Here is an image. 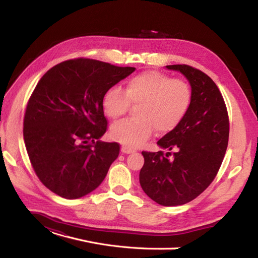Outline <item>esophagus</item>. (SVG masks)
Instances as JSON below:
<instances>
[{"instance_id": "34e87169", "label": "esophagus", "mask_w": 258, "mask_h": 258, "mask_svg": "<svg viewBox=\"0 0 258 258\" xmlns=\"http://www.w3.org/2000/svg\"><path fill=\"white\" fill-rule=\"evenodd\" d=\"M121 152L124 153V154H131V153L135 152V148H131L127 145H122L121 146Z\"/></svg>"}]
</instances>
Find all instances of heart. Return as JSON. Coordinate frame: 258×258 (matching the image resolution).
Segmentation results:
<instances>
[{
	"label": "heart",
	"mask_w": 258,
	"mask_h": 258,
	"mask_svg": "<svg viewBox=\"0 0 258 258\" xmlns=\"http://www.w3.org/2000/svg\"><path fill=\"white\" fill-rule=\"evenodd\" d=\"M192 88L188 82L173 79L158 71H145L129 79L124 91L108 88L102 106L111 119H119L138 105V118L117 122L111 129L112 137L129 147L141 146L155 129L168 134L183 121L192 102Z\"/></svg>",
	"instance_id": "b5f03b06"
}]
</instances>
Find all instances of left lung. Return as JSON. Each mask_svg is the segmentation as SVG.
I'll return each mask as SVG.
<instances>
[{"label": "left lung", "instance_id": "1", "mask_svg": "<svg viewBox=\"0 0 258 258\" xmlns=\"http://www.w3.org/2000/svg\"><path fill=\"white\" fill-rule=\"evenodd\" d=\"M189 81L192 102L183 121L157 144L173 150L142 152L144 165L140 184L158 205L173 207L197 198L213 182L224 159L229 139L227 107L216 84L206 73L187 64L167 66Z\"/></svg>", "mask_w": 258, "mask_h": 258}]
</instances>
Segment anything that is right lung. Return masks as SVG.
<instances>
[{
    "mask_svg": "<svg viewBox=\"0 0 258 258\" xmlns=\"http://www.w3.org/2000/svg\"><path fill=\"white\" fill-rule=\"evenodd\" d=\"M136 70L76 58L52 67L38 81L23 118V139L40 181L66 199L102 183L119 144L102 142L107 129L105 91Z\"/></svg>",
    "mask_w": 258,
    "mask_h": 258,
    "instance_id": "obj_1",
    "label": "right lung"
}]
</instances>
